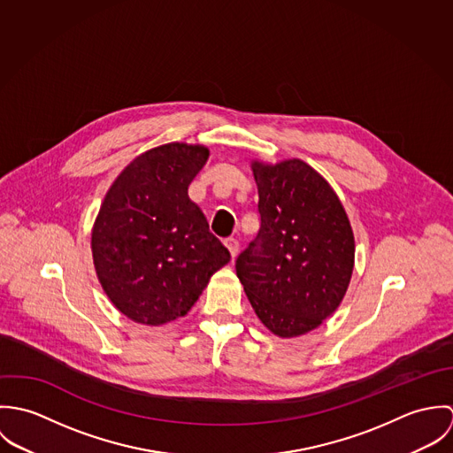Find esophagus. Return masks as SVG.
Wrapping results in <instances>:
<instances>
[{"label": "esophagus", "mask_w": 453, "mask_h": 453, "mask_svg": "<svg viewBox=\"0 0 453 453\" xmlns=\"http://www.w3.org/2000/svg\"><path fill=\"white\" fill-rule=\"evenodd\" d=\"M225 246H226V250L230 251V257L232 259L237 257V253H239V241L237 239H234V237H230V239H225Z\"/></svg>", "instance_id": "1"}]
</instances>
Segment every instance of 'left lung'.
I'll use <instances>...</instances> for the list:
<instances>
[{
  "label": "left lung",
  "mask_w": 453,
  "mask_h": 453,
  "mask_svg": "<svg viewBox=\"0 0 453 453\" xmlns=\"http://www.w3.org/2000/svg\"><path fill=\"white\" fill-rule=\"evenodd\" d=\"M251 169L261 225L235 261L237 277L268 331L300 336L321 326L347 293L352 226L338 195L307 162L253 160Z\"/></svg>",
  "instance_id": "left-lung-1"
}]
</instances>
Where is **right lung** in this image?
Listing matches in <instances>:
<instances>
[{
  "label": "right lung",
  "mask_w": 453,
  "mask_h": 453,
  "mask_svg": "<svg viewBox=\"0 0 453 453\" xmlns=\"http://www.w3.org/2000/svg\"><path fill=\"white\" fill-rule=\"evenodd\" d=\"M203 144L167 142L135 157L104 196L92 258L111 303L134 323L188 314L214 272L230 261L188 187L205 165Z\"/></svg>",
  "instance_id": "obj_1"
}]
</instances>
